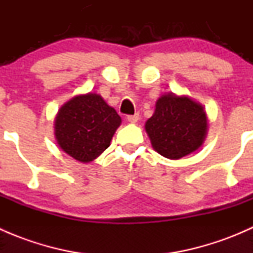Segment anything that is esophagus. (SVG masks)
<instances>
[{"label": "esophagus", "mask_w": 253, "mask_h": 253, "mask_svg": "<svg viewBox=\"0 0 253 253\" xmlns=\"http://www.w3.org/2000/svg\"><path fill=\"white\" fill-rule=\"evenodd\" d=\"M138 120H139V114L128 115V116H127V121L131 122V124H136V122H138Z\"/></svg>", "instance_id": "esophagus-1"}]
</instances>
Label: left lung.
<instances>
[{"label":"left lung","mask_w":253,"mask_h":253,"mask_svg":"<svg viewBox=\"0 0 253 253\" xmlns=\"http://www.w3.org/2000/svg\"><path fill=\"white\" fill-rule=\"evenodd\" d=\"M153 148L163 157L180 159L202 145L207 133V115L187 96L165 94L158 99L155 112L145 124Z\"/></svg>","instance_id":"8db88e82"}]
</instances>
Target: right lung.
<instances>
[{"mask_svg":"<svg viewBox=\"0 0 253 253\" xmlns=\"http://www.w3.org/2000/svg\"><path fill=\"white\" fill-rule=\"evenodd\" d=\"M121 124L116 110L98 94L75 96L58 111L55 136L58 145L76 160L89 163L110 145Z\"/></svg>","mask_w":253,"mask_h":253,"instance_id":"1","label":"right lung"}]
</instances>
